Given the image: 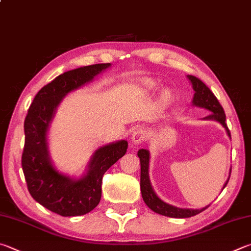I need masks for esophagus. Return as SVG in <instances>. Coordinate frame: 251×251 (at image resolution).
Instances as JSON below:
<instances>
[{
  "instance_id": "esophagus-1",
  "label": "esophagus",
  "mask_w": 251,
  "mask_h": 251,
  "mask_svg": "<svg viewBox=\"0 0 251 251\" xmlns=\"http://www.w3.org/2000/svg\"><path fill=\"white\" fill-rule=\"evenodd\" d=\"M146 137H147L146 136V131L141 128H137L134 130L133 136H131V143L134 145H140L146 140Z\"/></svg>"
}]
</instances>
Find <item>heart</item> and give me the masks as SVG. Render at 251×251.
<instances>
[{"label":"heart","mask_w":251,"mask_h":251,"mask_svg":"<svg viewBox=\"0 0 251 251\" xmlns=\"http://www.w3.org/2000/svg\"><path fill=\"white\" fill-rule=\"evenodd\" d=\"M140 86L144 91H152L157 88L156 82L150 79H145L140 82ZM161 101L163 103H168L170 101V93L169 92H163L161 95Z\"/></svg>","instance_id":"heart-1"}]
</instances>
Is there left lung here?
<instances>
[{
	"label": "left lung",
	"instance_id": "obj_1",
	"mask_svg": "<svg viewBox=\"0 0 251 251\" xmlns=\"http://www.w3.org/2000/svg\"><path fill=\"white\" fill-rule=\"evenodd\" d=\"M189 79L192 82L193 89L195 91L194 98H193V104L200 107H204L206 110L211 111L212 113L209 114L206 118L209 120H215L221 123V124L225 127L227 130V134L230 137V130L228 129L226 124V115L224 112V108L221 105V103L218 102L217 98L215 97L211 90H209L208 86L204 83L202 80L194 75H189ZM138 157L140 159V190H141V195H143V199L145 203L147 204V206L152 209L153 212L158 214H161V215L169 216V217H176V218H185V217H191L197 215V214L203 212L205 208L208 206L204 207L202 209H183L179 208L176 206H172L161 201L159 199L156 193L153 192V190L150 185L149 181V176H148V167H149V152L148 150L146 149H140L138 150ZM228 183V180L226 181L224 184V188Z\"/></svg>",
	"mask_w": 251,
	"mask_h": 251
}]
</instances>
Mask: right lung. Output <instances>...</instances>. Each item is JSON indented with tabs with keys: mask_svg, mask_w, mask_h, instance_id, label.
<instances>
[{
	"mask_svg": "<svg viewBox=\"0 0 251 251\" xmlns=\"http://www.w3.org/2000/svg\"><path fill=\"white\" fill-rule=\"evenodd\" d=\"M110 63H97L67 71L36 94L25 117V144L22 167L27 189L35 201L61 216H79L92 211L101 201L104 173L126 153V140L98 149L82 180L74 181L50 163L46 133L54 110L62 98L92 80Z\"/></svg>",
	"mask_w": 251,
	"mask_h": 251,
	"instance_id": "1",
	"label": "right lung"
}]
</instances>
